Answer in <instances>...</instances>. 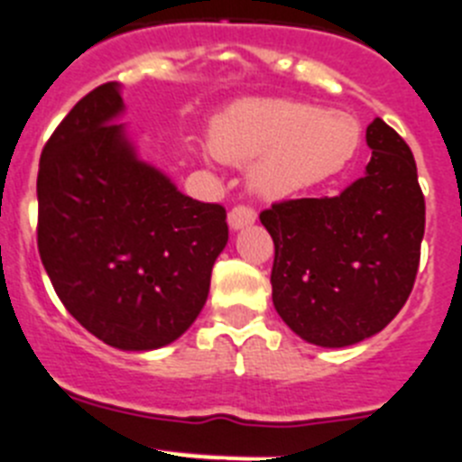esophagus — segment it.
<instances>
[{
  "label": "esophagus",
  "mask_w": 462,
  "mask_h": 462,
  "mask_svg": "<svg viewBox=\"0 0 462 462\" xmlns=\"http://www.w3.org/2000/svg\"><path fill=\"white\" fill-rule=\"evenodd\" d=\"M255 218L257 214L248 205L232 207L230 214H227V223H230L232 230H241V227L251 226V223H255Z\"/></svg>",
  "instance_id": "obj_1"
}]
</instances>
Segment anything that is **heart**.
Instances as JSON below:
<instances>
[{
    "instance_id": "heart-1",
    "label": "heart",
    "mask_w": 462,
    "mask_h": 462,
    "mask_svg": "<svg viewBox=\"0 0 462 462\" xmlns=\"http://www.w3.org/2000/svg\"><path fill=\"white\" fill-rule=\"evenodd\" d=\"M361 124L350 112L285 98L239 101L211 126V149L227 163H251L264 198H288L338 174L355 159Z\"/></svg>"
}]
</instances>
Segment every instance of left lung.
Segmentation results:
<instances>
[{
  "label": "left lung",
  "instance_id": "1",
  "mask_svg": "<svg viewBox=\"0 0 462 462\" xmlns=\"http://www.w3.org/2000/svg\"><path fill=\"white\" fill-rule=\"evenodd\" d=\"M365 174L336 198L273 202L272 299L303 340L345 347L377 334L414 288L426 200L405 140L380 117L365 128Z\"/></svg>",
  "mask_w": 462,
  "mask_h": 462
}]
</instances>
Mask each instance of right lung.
Instances as JSON below:
<instances>
[{"label": "right lung", "instance_id": "1", "mask_svg": "<svg viewBox=\"0 0 462 462\" xmlns=\"http://www.w3.org/2000/svg\"><path fill=\"white\" fill-rule=\"evenodd\" d=\"M115 82L73 106L41 152L39 253L57 297L119 350L180 338L227 244L226 207L198 202L135 156Z\"/></svg>", "mask_w": 462, "mask_h": 462}]
</instances>
